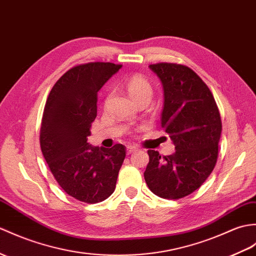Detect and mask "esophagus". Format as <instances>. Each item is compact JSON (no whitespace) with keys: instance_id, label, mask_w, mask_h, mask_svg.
I'll return each instance as SVG.
<instances>
[{"instance_id":"esophagus-1","label":"esophagus","mask_w":256,"mask_h":256,"mask_svg":"<svg viewBox=\"0 0 256 256\" xmlns=\"http://www.w3.org/2000/svg\"><path fill=\"white\" fill-rule=\"evenodd\" d=\"M135 150H138V147H136V146L128 145V146L126 147V152H128V154H132V152H134Z\"/></svg>"}]
</instances>
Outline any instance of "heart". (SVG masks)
I'll list each match as a JSON object with an SVG mask.
<instances>
[{
  "label": "heart",
  "mask_w": 256,
  "mask_h": 256,
  "mask_svg": "<svg viewBox=\"0 0 256 256\" xmlns=\"http://www.w3.org/2000/svg\"><path fill=\"white\" fill-rule=\"evenodd\" d=\"M126 90L128 92V96L133 100L142 98L150 100L152 97V86L144 76L140 74L133 75L126 82Z\"/></svg>",
  "instance_id": "b5f03b06"
}]
</instances>
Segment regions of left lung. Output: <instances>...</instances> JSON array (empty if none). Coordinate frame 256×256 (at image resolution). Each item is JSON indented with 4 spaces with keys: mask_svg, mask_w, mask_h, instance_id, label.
Listing matches in <instances>:
<instances>
[{
    "mask_svg": "<svg viewBox=\"0 0 256 256\" xmlns=\"http://www.w3.org/2000/svg\"><path fill=\"white\" fill-rule=\"evenodd\" d=\"M150 68L162 82V126L176 146L169 156L150 150L144 178L159 198L178 200L193 193L216 166L222 120L212 94L194 70L174 63Z\"/></svg>",
    "mask_w": 256,
    "mask_h": 256,
    "instance_id": "1",
    "label": "left lung"
}]
</instances>
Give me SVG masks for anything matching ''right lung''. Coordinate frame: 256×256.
<instances>
[{
	"label": "right lung",
	"instance_id": "obj_1",
	"mask_svg": "<svg viewBox=\"0 0 256 256\" xmlns=\"http://www.w3.org/2000/svg\"><path fill=\"white\" fill-rule=\"evenodd\" d=\"M122 65L92 62L68 70L46 99L40 128L41 152L64 192L85 203L102 202L114 192L126 146L87 142L97 116V92Z\"/></svg>",
	"mask_w": 256,
	"mask_h": 256
}]
</instances>
